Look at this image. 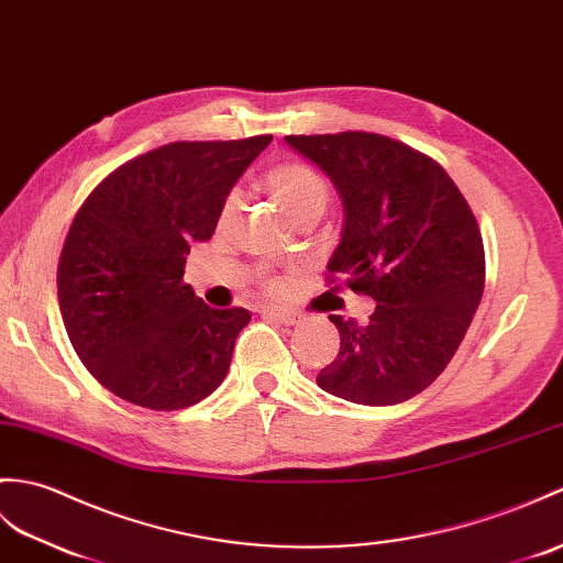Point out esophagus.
<instances>
[{
  "mask_svg": "<svg viewBox=\"0 0 563 563\" xmlns=\"http://www.w3.org/2000/svg\"><path fill=\"white\" fill-rule=\"evenodd\" d=\"M261 313H264L266 319H273V321H278V323H285V325L299 323V313L285 311V309H278V307H266V309H261Z\"/></svg>",
  "mask_w": 563,
  "mask_h": 563,
  "instance_id": "1",
  "label": "esophagus"
}]
</instances>
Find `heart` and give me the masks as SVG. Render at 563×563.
Wrapping results in <instances>:
<instances>
[{
  "mask_svg": "<svg viewBox=\"0 0 563 563\" xmlns=\"http://www.w3.org/2000/svg\"><path fill=\"white\" fill-rule=\"evenodd\" d=\"M264 185L273 199L283 206V211L295 222H302L307 218H321L331 203L329 181L323 179L319 169H313L302 161H283L278 165H273L264 177ZM240 208L242 191L230 189L220 203V225H228V222L238 218ZM261 287H264L266 292H280L283 278L273 276V273H264V276H261Z\"/></svg>",
  "mask_w": 563,
  "mask_h": 563,
  "instance_id": "heart-1",
  "label": "heart"
}]
</instances>
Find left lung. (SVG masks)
Instances as JSON below:
<instances>
[{
  "label": "left lung",
  "instance_id": "8db88e82",
  "mask_svg": "<svg viewBox=\"0 0 563 563\" xmlns=\"http://www.w3.org/2000/svg\"><path fill=\"white\" fill-rule=\"evenodd\" d=\"M341 191L345 225L329 285L369 295L360 325L331 313L341 350L317 384L360 405H396L437 382L485 290V244L465 196L434 158L369 132L285 136Z\"/></svg>",
  "mask_w": 563,
  "mask_h": 563
}]
</instances>
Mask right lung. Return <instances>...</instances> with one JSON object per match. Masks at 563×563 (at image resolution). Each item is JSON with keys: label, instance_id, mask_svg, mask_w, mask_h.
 I'll return each instance as SVG.
<instances>
[{"label": "right lung", "instance_id": "obj_1", "mask_svg": "<svg viewBox=\"0 0 563 563\" xmlns=\"http://www.w3.org/2000/svg\"><path fill=\"white\" fill-rule=\"evenodd\" d=\"M271 139L165 143L112 169L76 211L57 266L59 311L78 360L114 396L173 412L222 384L252 313L208 307L185 264Z\"/></svg>", "mask_w": 563, "mask_h": 563}]
</instances>
